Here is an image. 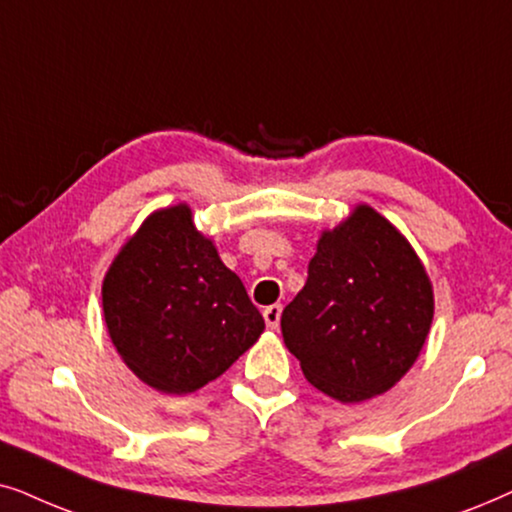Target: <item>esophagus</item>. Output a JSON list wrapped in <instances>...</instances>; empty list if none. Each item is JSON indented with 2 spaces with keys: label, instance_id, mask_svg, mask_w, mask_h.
Masks as SVG:
<instances>
[{
  "label": "esophagus",
  "instance_id": "obj_1",
  "mask_svg": "<svg viewBox=\"0 0 512 512\" xmlns=\"http://www.w3.org/2000/svg\"><path fill=\"white\" fill-rule=\"evenodd\" d=\"M281 313H283V306L281 304H271L264 309V320H267V327L271 330H276L278 323H281Z\"/></svg>",
  "mask_w": 512,
  "mask_h": 512
}]
</instances>
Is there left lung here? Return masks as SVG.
Returning a JSON list of instances; mask_svg holds the SVG:
<instances>
[{
	"label": "left lung",
	"mask_w": 512,
	"mask_h": 512,
	"mask_svg": "<svg viewBox=\"0 0 512 512\" xmlns=\"http://www.w3.org/2000/svg\"><path fill=\"white\" fill-rule=\"evenodd\" d=\"M433 323V288L407 238L370 206L323 231L309 278L281 318L304 377L339 403L398 384Z\"/></svg>",
	"instance_id": "obj_1"
}]
</instances>
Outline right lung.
Returning a JSON list of instances; mask_svg holds the SVG:
<instances>
[{
    "label": "right lung",
    "mask_w": 512,
    "mask_h": 512,
    "mask_svg": "<svg viewBox=\"0 0 512 512\" xmlns=\"http://www.w3.org/2000/svg\"><path fill=\"white\" fill-rule=\"evenodd\" d=\"M102 311L135 377L177 395L227 372L264 330L187 203L156 210L128 238L102 281Z\"/></svg>",
    "instance_id": "add662e5"
}]
</instances>
